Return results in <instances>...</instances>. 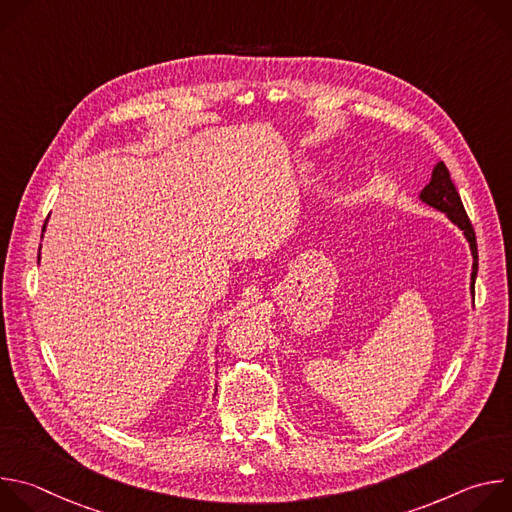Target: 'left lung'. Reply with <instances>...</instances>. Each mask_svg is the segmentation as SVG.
Instances as JSON below:
<instances>
[{
    "label": "left lung",
    "mask_w": 512,
    "mask_h": 512,
    "mask_svg": "<svg viewBox=\"0 0 512 512\" xmlns=\"http://www.w3.org/2000/svg\"><path fill=\"white\" fill-rule=\"evenodd\" d=\"M421 202L429 204L431 208L444 212L450 221L464 233L466 241L470 243V251H472V283H470V289H472V296H474V281H476V273H478V247H476V233L472 229V223L470 218L464 210V204H462V198L450 178V170L446 168L444 162H437L433 172H431V180L429 184L421 190L419 194Z\"/></svg>",
    "instance_id": "left-lung-1"
}]
</instances>
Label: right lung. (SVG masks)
I'll list each match as a JSON object with an SVG mask.
<instances>
[{
  "label": "right lung",
  "instance_id": "obj_1",
  "mask_svg": "<svg viewBox=\"0 0 512 512\" xmlns=\"http://www.w3.org/2000/svg\"><path fill=\"white\" fill-rule=\"evenodd\" d=\"M44 229H46V225H44ZM44 229H42V231H44ZM38 259H40V257H38Z\"/></svg>",
  "mask_w": 512,
  "mask_h": 512
}]
</instances>
